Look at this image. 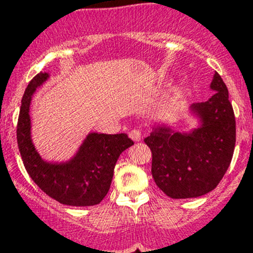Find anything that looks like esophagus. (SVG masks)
I'll return each instance as SVG.
<instances>
[{
	"mask_svg": "<svg viewBox=\"0 0 253 253\" xmlns=\"http://www.w3.org/2000/svg\"><path fill=\"white\" fill-rule=\"evenodd\" d=\"M128 135L133 141H140L143 139V134H141V132L139 129H132Z\"/></svg>",
	"mask_w": 253,
	"mask_h": 253,
	"instance_id": "esophagus-1",
	"label": "esophagus"
}]
</instances>
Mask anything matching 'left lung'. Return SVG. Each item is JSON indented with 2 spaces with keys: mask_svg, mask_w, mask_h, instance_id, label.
<instances>
[{
  "mask_svg": "<svg viewBox=\"0 0 253 253\" xmlns=\"http://www.w3.org/2000/svg\"><path fill=\"white\" fill-rule=\"evenodd\" d=\"M213 96L193 103L197 126L178 132L167 125L153 126L144 139L152 152L151 172L157 187L172 199H193L216 188L227 171L236 146V118L228 90L215 72Z\"/></svg>",
  "mask_w": 253,
  "mask_h": 253,
  "instance_id": "obj_1",
  "label": "left lung"
}]
</instances>
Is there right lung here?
Returning a JSON list of instances; mask_svg holds the SVG:
<instances>
[{
  "mask_svg": "<svg viewBox=\"0 0 253 253\" xmlns=\"http://www.w3.org/2000/svg\"><path fill=\"white\" fill-rule=\"evenodd\" d=\"M48 78L47 72L38 74L22 97L16 129L22 162L34 183L56 201L74 207L98 205L108 193L119 157L134 143L125 133L90 132L69 161L42 159L32 140L30 107L33 94Z\"/></svg>",
  "mask_w": 253,
  "mask_h": 253,
  "instance_id": "obj_1",
  "label": "right lung"
}]
</instances>
